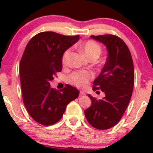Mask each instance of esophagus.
<instances>
[{
    "label": "esophagus",
    "instance_id": "34e87169",
    "mask_svg": "<svg viewBox=\"0 0 153 153\" xmlns=\"http://www.w3.org/2000/svg\"><path fill=\"white\" fill-rule=\"evenodd\" d=\"M80 95H85L86 93L84 92V91L81 90V91H80Z\"/></svg>",
    "mask_w": 153,
    "mask_h": 153
}]
</instances>
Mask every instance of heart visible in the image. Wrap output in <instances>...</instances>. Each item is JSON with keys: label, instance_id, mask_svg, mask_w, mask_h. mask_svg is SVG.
Listing matches in <instances>:
<instances>
[{"label": "heart", "instance_id": "1", "mask_svg": "<svg viewBox=\"0 0 153 153\" xmlns=\"http://www.w3.org/2000/svg\"><path fill=\"white\" fill-rule=\"evenodd\" d=\"M82 51L87 58L89 59L93 58H97L100 56L101 52V47L94 41H87L82 44ZM71 49H66L62 55L63 65H67L69 61V55H70ZM92 78V74L86 71H80V72H74L68 77V81L72 85L78 87H84L85 86L89 80Z\"/></svg>", "mask_w": 153, "mask_h": 153}]
</instances>
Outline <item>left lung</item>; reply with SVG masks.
<instances>
[{"label": "left lung", "instance_id": "1", "mask_svg": "<svg viewBox=\"0 0 153 153\" xmlns=\"http://www.w3.org/2000/svg\"><path fill=\"white\" fill-rule=\"evenodd\" d=\"M90 37L104 44L108 51L106 64L92 88L94 91L101 89L105 97L98 100L89 94L92 104L84 114L93 127L108 129L119 122L132 97L135 80L133 61L129 48L118 36Z\"/></svg>", "mask_w": 153, "mask_h": 153}]
</instances>
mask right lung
Returning <instances> with one entry per match:
<instances>
[{"instance_id": "1", "label": "right lung", "mask_w": 153, "mask_h": 153, "mask_svg": "<svg viewBox=\"0 0 153 153\" xmlns=\"http://www.w3.org/2000/svg\"><path fill=\"white\" fill-rule=\"evenodd\" d=\"M53 32L37 34L27 44L20 62L19 72L24 106L36 122L49 126L63 116L79 91L66 84L61 91L50 87L53 76L62 70V55L79 40Z\"/></svg>"}]
</instances>
